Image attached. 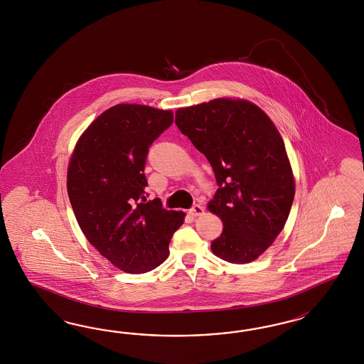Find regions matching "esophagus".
<instances>
[{
	"mask_svg": "<svg viewBox=\"0 0 364 364\" xmlns=\"http://www.w3.org/2000/svg\"><path fill=\"white\" fill-rule=\"evenodd\" d=\"M203 213H204V208H203L201 205H198V204L193 205V207L189 210V215H191V216H201Z\"/></svg>",
	"mask_w": 364,
	"mask_h": 364,
	"instance_id": "1",
	"label": "esophagus"
}]
</instances>
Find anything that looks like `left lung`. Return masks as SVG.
Instances as JSON below:
<instances>
[{
	"instance_id": "left-lung-1",
	"label": "left lung",
	"mask_w": 364,
	"mask_h": 364,
	"mask_svg": "<svg viewBox=\"0 0 364 364\" xmlns=\"http://www.w3.org/2000/svg\"><path fill=\"white\" fill-rule=\"evenodd\" d=\"M175 122L207 157L219 186L207 205L223 221L212 252L235 264L254 262L284 228L295 196L275 124L254 102L230 97L178 108Z\"/></svg>"
}]
</instances>
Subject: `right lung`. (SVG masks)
<instances>
[{
    "instance_id": "obj_1",
    "label": "right lung",
    "mask_w": 364,
    "mask_h": 364,
    "mask_svg": "<svg viewBox=\"0 0 364 364\" xmlns=\"http://www.w3.org/2000/svg\"><path fill=\"white\" fill-rule=\"evenodd\" d=\"M173 122L172 110L117 104L80 136L66 188L82 233L100 254L128 274L161 264L186 213L146 201L144 166L151 144Z\"/></svg>"
}]
</instances>
